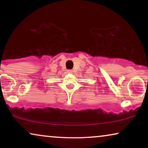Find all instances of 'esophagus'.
<instances>
[{
    "instance_id": "esophagus-1",
    "label": "esophagus",
    "mask_w": 148,
    "mask_h": 148,
    "mask_svg": "<svg viewBox=\"0 0 148 148\" xmlns=\"http://www.w3.org/2000/svg\"><path fill=\"white\" fill-rule=\"evenodd\" d=\"M67 73H73V70H72V69L67 70Z\"/></svg>"
}]
</instances>
